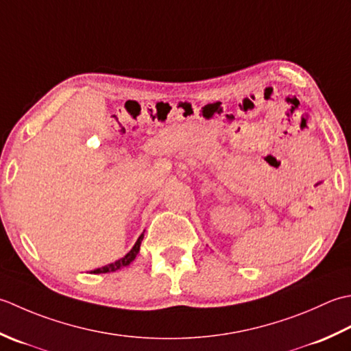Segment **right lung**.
Returning a JSON list of instances; mask_svg holds the SVG:
<instances>
[{
	"mask_svg": "<svg viewBox=\"0 0 351 351\" xmlns=\"http://www.w3.org/2000/svg\"><path fill=\"white\" fill-rule=\"evenodd\" d=\"M142 239H144V233H142V234L139 236L138 241H136V244L133 245V248H132L130 252H128L124 257H121V259H118L117 262L109 263V265H106V267H103V268H97V269H94V271H90V273H92V274L113 273V271H117V269H121V268H124V267H127V265H130V263L136 259V256H138V253H139Z\"/></svg>",
	"mask_w": 351,
	"mask_h": 351,
	"instance_id": "obj_1",
	"label": "right lung"
}]
</instances>
